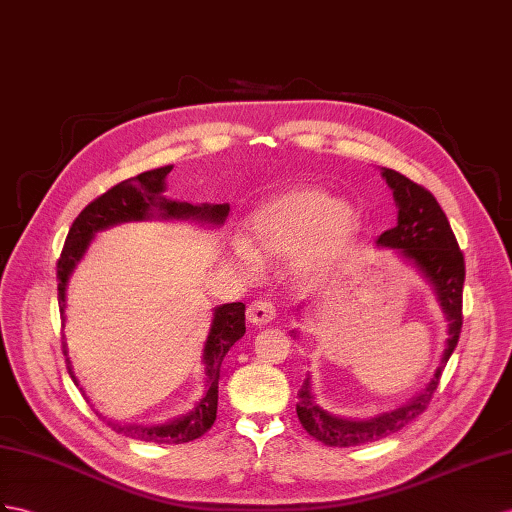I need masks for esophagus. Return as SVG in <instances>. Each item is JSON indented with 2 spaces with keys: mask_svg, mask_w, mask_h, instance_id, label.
Listing matches in <instances>:
<instances>
[{
  "mask_svg": "<svg viewBox=\"0 0 512 512\" xmlns=\"http://www.w3.org/2000/svg\"><path fill=\"white\" fill-rule=\"evenodd\" d=\"M274 316H277V307H274L270 300H266V298L253 300V303L248 305V309H246V318L251 320L253 324H259V326L272 322Z\"/></svg>",
  "mask_w": 512,
  "mask_h": 512,
  "instance_id": "34e87169",
  "label": "esophagus"
}]
</instances>
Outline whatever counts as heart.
Returning a JSON list of instances; mask_svg holds the SVG:
<instances>
[{"label":"heart","instance_id":"heart-1","mask_svg":"<svg viewBox=\"0 0 512 512\" xmlns=\"http://www.w3.org/2000/svg\"><path fill=\"white\" fill-rule=\"evenodd\" d=\"M248 238L264 255H292L300 274L320 272L344 251L357 229L355 212L322 190H290L261 203L248 218ZM235 257L255 266L257 255L246 242H235Z\"/></svg>","mask_w":512,"mask_h":512}]
</instances>
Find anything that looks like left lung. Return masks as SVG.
I'll list each match as a JSON object with an SVG mask.
<instances>
[{
    "label": "left lung",
    "instance_id": "obj_1",
    "mask_svg": "<svg viewBox=\"0 0 512 512\" xmlns=\"http://www.w3.org/2000/svg\"><path fill=\"white\" fill-rule=\"evenodd\" d=\"M383 177L387 179L389 188L393 190V199L398 203V225L378 235V244L400 248V255L404 259H411L424 272V277L437 290L445 318L450 320V337L445 342L441 363L428 387L419 391V396L404 404L402 409L368 419V422H350V419L333 417L331 413L322 411L311 396L309 381H305V385L298 389L296 404L300 424L311 437L326 445H339V448L389 437L422 415L428 409L432 393L439 387L441 372L458 344V335H461L463 326L465 257L458 248L448 216L443 214L435 196L424 186H419V183L391 168L383 170Z\"/></svg>",
    "mask_w": 512,
    "mask_h": 512
}]
</instances>
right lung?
Masks as SVG:
<instances>
[{"instance_id": "obj_1", "label": "right lung", "mask_w": 512, "mask_h": 512, "mask_svg": "<svg viewBox=\"0 0 512 512\" xmlns=\"http://www.w3.org/2000/svg\"><path fill=\"white\" fill-rule=\"evenodd\" d=\"M173 170V166L147 170L138 177L125 179L116 183L108 192L97 196L90 201L80 216L73 220L69 229L67 240H64L62 253L58 259V305L60 316H64V298H67V283L77 261L82 259L86 248L93 240V235L101 229H106L116 222L125 220H142L153 214V209L160 212L164 218H196L205 222H214L220 225L229 214V205H203L194 207L190 203H177L168 201L162 196L164 192V179ZM246 333L244 322V305L242 303H229L222 305L214 311V322L209 329L205 350H203V363L207 372V391L201 402L194 406L186 417H179L175 422H168L164 426H121L116 422H108V426L129 439L138 441H151V443H188L203 437L205 432L214 426L216 411H218V376H220V363L225 359L229 348L238 342ZM64 339V337H62ZM62 352L67 357V342H62ZM67 370L77 385V378L71 370V361L67 357Z\"/></svg>"}]
</instances>
